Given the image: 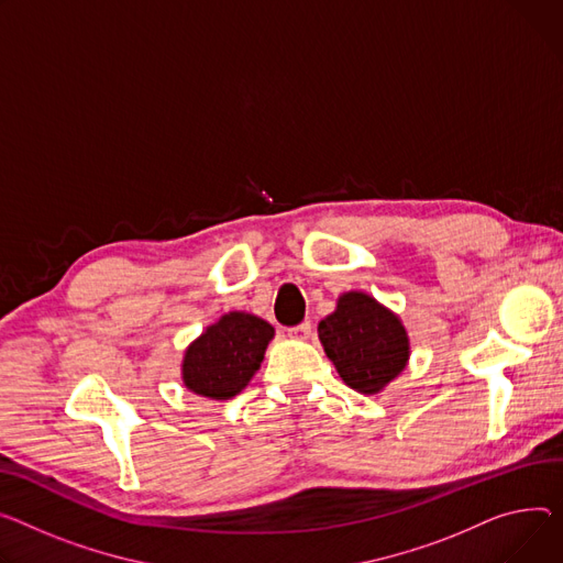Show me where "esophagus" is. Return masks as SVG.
<instances>
[{"mask_svg":"<svg viewBox=\"0 0 563 563\" xmlns=\"http://www.w3.org/2000/svg\"><path fill=\"white\" fill-rule=\"evenodd\" d=\"M287 334H289V336H296V340H308V336L312 334V323H310V321L298 323V325L289 328Z\"/></svg>","mask_w":563,"mask_h":563,"instance_id":"34e87169","label":"esophagus"}]
</instances>
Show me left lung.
<instances>
[{
	"label": "left lung",
	"mask_w": 563,
	"mask_h": 563,
	"mask_svg": "<svg viewBox=\"0 0 563 563\" xmlns=\"http://www.w3.org/2000/svg\"><path fill=\"white\" fill-rule=\"evenodd\" d=\"M319 340L342 380L360 394L380 391L409 357L400 319L360 291L336 301V310L319 323Z\"/></svg>",
	"instance_id": "8db88e82"
}]
</instances>
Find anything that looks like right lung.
Returning a JSON list of instances; mask_svg holds the SVG:
<instances>
[{
    "mask_svg": "<svg viewBox=\"0 0 563 563\" xmlns=\"http://www.w3.org/2000/svg\"><path fill=\"white\" fill-rule=\"evenodd\" d=\"M274 328L253 314L231 312L185 351V387L212 400L238 396L265 360Z\"/></svg>",
    "mask_w": 563,
    "mask_h": 563,
    "instance_id": "add662e5",
    "label": "right lung"
}]
</instances>
